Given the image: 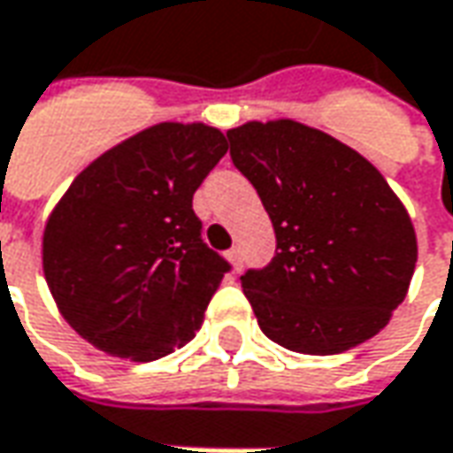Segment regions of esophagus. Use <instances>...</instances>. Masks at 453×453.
Instances as JSON below:
<instances>
[{"mask_svg": "<svg viewBox=\"0 0 453 453\" xmlns=\"http://www.w3.org/2000/svg\"><path fill=\"white\" fill-rule=\"evenodd\" d=\"M227 260H230V265H233V271H241V265H242L241 248H230V250H227Z\"/></svg>", "mask_w": 453, "mask_h": 453, "instance_id": "esophagus-1", "label": "esophagus"}]
</instances>
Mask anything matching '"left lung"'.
<instances>
[{"label": "left lung", "instance_id": "8db88e82", "mask_svg": "<svg viewBox=\"0 0 453 453\" xmlns=\"http://www.w3.org/2000/svg\"><path fill=\"white\" fill-rule=\"evenodd\" d=\"M227 140L278 242L271 265L242 275L260 331L308 356L373 338L403 303L418 256L396 193L364 155L296 119H253Z\"/></svg>", "mask_w": 453, "mask_h": 453}]
</instances>
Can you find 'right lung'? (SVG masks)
I'll return each instance as SVG.
<instances>
[{
	"label": "right lung",
	"mask_w": 453,
	"mask_h": 453,
	"mask_svg": "<svg viewBox=\"0 0 453 453\" xmlns=\"http://www.w3.org/2000/svg\"><path fill=\"white\" fill-rule=\"evenodd\" d=\"M226 152L218 127L160 122L72 180L47 218L42 268L87 343L142 364L200 331L230 265L200 238L193 196Z\"/></svg>",
	"instance_id": "obj_1"
}]
</instances>
